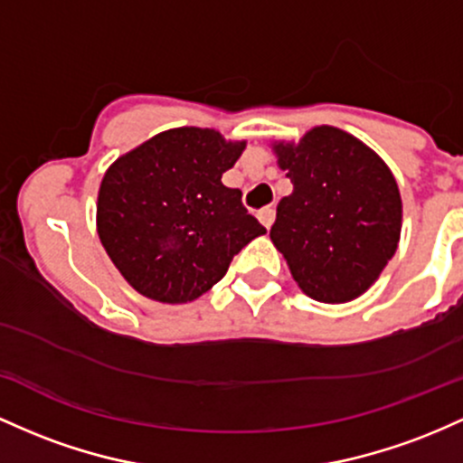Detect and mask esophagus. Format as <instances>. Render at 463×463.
<instances>
[{
    "label": "esophagus",
    "instance_id": "obj_1",
    "mask_svg": "<svg viewBox=\"0 0 463 463\" xmlns=\"http://www.w3.org/2000/svg\"><path fill=\"white\" fill-rule=\"evenodd\" d=\"M258 221L262 222V225L267 227V230H271V225H273V221H275V210H273V207H262V210L258 212Z\"/></svg>",
    "mask_w": 463,
    "mask_h": 463
}]
</instances>
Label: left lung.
Masks as SVG:
<instances>
[{"label":"left lung","mask_w":463,"mask_h":463,"mask_svg":"<svg viewBox=\"0 0 463 463\" xmlns=\"http://www.w3.org/2000/svg\"><path fill=\"white\" fill-rule=\"evenodd\" d=\"M293 192L278 203L275 249L308 298L345 304L381 278L396 253L402 199L389 165L354 135L310 128L299 142H273Z\"/></svg>","instance_id":"8db88e82"}]
</instances>
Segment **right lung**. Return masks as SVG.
Here are the masks:
<instances>
[{
  "label": "right lung",
  "instance_id": "obj_1",
  "mask_svg": "<svg viewBox=\"0 0 463 463\" xmlns=\"http://www.w3.org/2000/svg\"><path fill=\"white\" fill-rule=\"evenodd\" d=\"M247 142L214 128H170L109 165L98 190L102 247L131 287L164 304H185L227 273L232 258L267 233L241 190L222 185Z\"/></svg>",
  "mask_w": 463,
  "mask_h": 463
}]
</instances>
